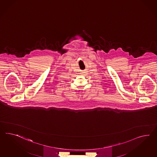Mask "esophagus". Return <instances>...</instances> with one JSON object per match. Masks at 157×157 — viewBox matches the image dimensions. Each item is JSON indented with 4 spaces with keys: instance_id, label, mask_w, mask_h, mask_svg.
Returning <instances> with one entry per match:
<instances>
[{
    "instance_id": "esophagus-1",
    "label": "esophagus",
    "mask_w": 157,
    "mask_h": 157,
    "mask_svg": "<svg viewBox=\"0 0 157 157\" xmlns=\"http://www.w3.org/2000/svg\"><path fill=\"white\" fill-rule=\"evenodd\" d=\"M82 75H83V76H84V75H85L84 73H83V74H82Z\"/></svg>"
}]
</instances>
